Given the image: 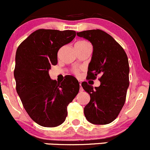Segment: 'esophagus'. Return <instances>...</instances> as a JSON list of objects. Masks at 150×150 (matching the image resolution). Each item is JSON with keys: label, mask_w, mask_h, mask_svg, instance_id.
I'll return each mask as SVG.
<instances>
[{"label": "esophagus", "mask_w": 150, "mask_h": 150, "mask_svg": "<svg viewBox=\"0 0 150 150\" xmlns=\"http://www.w3.org/2000/svg\"><path fill=\"white\" fill-rule=\"evenodd\" d=\"M83 91V88H82V86H81V83H80V91Z\"/></svg>", "instance_id": "esophagus-1"}]
</instances>
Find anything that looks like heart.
Masks as SVG:
<instances>
[{
    "label": "heart",
    "instance_id": "heart-1",
    "mask_svg": "<svg viewBox=\"0 0 150 150\" xmlns=\"http://www.w3.org/2000/svg\"><path fill=\"white\" fill-rule=\"evenodd\" d=\"M85 43H88L87 42H86V41H78V42H77L76 43V44L75 45H81V44H85Z\"/></svg>",
    "mask_w": 150,
    "mask_h": 150
}]
</instances>
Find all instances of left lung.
<instances>
[{
    "instance_id": "left-lung-1",
    "label": "left lung",
    "mask_w": 150,
    "mask_h": 150,
    "mask_svg": "<svg viewBox=\"0 0 150 150\" xmlns=\"http://www.w3.org/2000/svg\"><path fill=\"white\" fill-rule=\"evenodd\" d=\"M93 46V54L88 67V79L99 75L100 86L93 88L87 82L81 83L90 95L84 108L86 120L95 125L112 122L120 113L129 86V64L123 48L115 40L100 30L77 33Z\"/></svg>"
}]
</instances>
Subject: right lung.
Returning <instances> with one entry per match:
<instances>
[{"mask_svg":"<svg viewBox=\"0 0 150 150\" xmlns=\"http://www.w3.org/2000/svg\"><path fill=\"white\" fill-rule=\"evenodd\" d=\"M76 35L73 30H38L18 47L13 75L16 92L32 120L44 127L64 122L68 104L78 93V80L69 75L61 83L51 79L49 69L57 64V52Z\"/></svg>","mask_w":150,"mask_h":150,"instance_id":"obj_1","label":"right lung"}]
</instances>
